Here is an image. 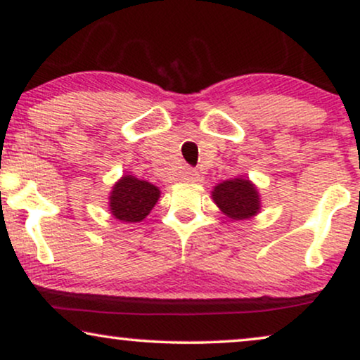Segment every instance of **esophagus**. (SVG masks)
Here are the masks:
<instances>
[{"instance_id": "obj_1", "label": "esophagus", "mask_w": 360, "mask_h": 360, "mask_svg": "<svg viewBox=\"0 0 360 360\" xmlns=\"http://www.w3.org/2000/svg\"><path fill=\"white\" fill-rule=\"evenodd\" d=\"M181 179H184V181H190V184H195V181H198V172L191 170V169H185L184 175H181Z\"/></svg>"}]
</instances>
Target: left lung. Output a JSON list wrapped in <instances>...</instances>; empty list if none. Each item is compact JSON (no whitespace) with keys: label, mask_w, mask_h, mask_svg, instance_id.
Instances as JSON below:
<instances>
[{"label":"left lung","mask_w":360,"mask_h":360,"mask_svg":"<svg viewBox=\"0 0 360 360\" xmlns=\"http://www.w3.org/2000/svg\"><path fill=\"white\" fill-rule=\"evenodd\" d=\"M216 206L233 221H244L260 213V195L257 186L245 176L224 180L211 191Z\"/></svg>","instance_id":"left-lung-1"}]
</instances>
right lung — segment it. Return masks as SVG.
Returning <instances> with one entry per match:
<instances>
[{"label":"right lung","mask_w":360,"mask_h":360,"mask_svg":"<svg viewBox=\"0 0 360 360\" xmlns=\"http://www.w3.org/2000/svg\"><path fill=\"white\" fill-rule=\"evenodd\" d=\"M160 198V190L134 175H122L110 191V213L124 224L139 223Z\"/></svg>","instance_id":"obj_1"}]
</instances>
